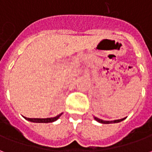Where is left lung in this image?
I'll use <instances>...</instances> for the list:
<instances>
[{
	"label": "left lung",
	"mask_w": 152,
	"mask_h": 152,
	"mask_svg": "<svg viewBox=\"0 0 152 152\" xmlns=\"http://www.w3.org/2000/svg\"><path fill=\"white\" fill-rule=\"evenodd\" d=\"M94 119H95L97 121H99V123H102V124H111V123H118V122H120V121H122L123 120H124V118H123V119H120V120H115V121H102V120H101V119H99V118H97V117H94Z\"/></svg>",
	"instance_id": "8db88e82"
}]
</instances>
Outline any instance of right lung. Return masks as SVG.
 <instances>
[{
    "label": "right lung",
    "instance_id": "right-lung-1",
    "mask_svg": "<svg viewBox=\"0 0 152 152\" xmlns=\"http://www.w3.org/2000/svg\"><path fill=\"white\" fill-rule=\"evenodd\" d=\"M60 114L58 115H57L55 117H51V118H44V119H41V118H28L24 117L26 120L28 121H30L31 122H37V123H50V122H53V121H57L58 118L61 116Z\"/></svg>",
    "mask_w": 152,
    "mask_h": 152
}]
</instances>
